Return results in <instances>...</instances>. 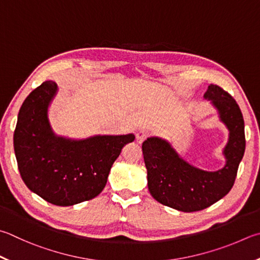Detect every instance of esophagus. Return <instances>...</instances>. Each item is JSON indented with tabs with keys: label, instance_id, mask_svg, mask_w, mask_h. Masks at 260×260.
<instances>
[{
	"label": "esophagus",
	"instance_id": "esophagus-1",
	"mask_svg": "<svg viewBox=\"0 0 260 260\" xmlns=\"http://www.w3.org/2000/svg\"><path fill=\"white\" fill-rule=\"evenodd\" d=\"M146 138H148V133L144 131H140L139 133H136V142L138 143H142L144 140H146Z\"/></svg>",
	"mask_w": 260,
	"mask_h": 260
}]
</instances>
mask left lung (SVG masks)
I'll return each instance as SVG.
<instances>
[{
  "mask_svg": "<svg viewBox=\"0 0 260 260\" xmlns=\"http://www.w3.org/2000/svg\"><path fill=\"white\" fill-rule=\"evenodd\" d=\"M205 99L211 101L230 131L223 168L201 171L183 160L171 143L160 138H149L142 144L151 196L160 204L184 212L208 208L228 194L245 150L244 120L237 101L214 84L208 86Z\"/></svg>",
  "mask_w": 260,
  "mask_h": 260,
  "instance_id": "obj_1",
  "label": "left lung"
}]
</instances>
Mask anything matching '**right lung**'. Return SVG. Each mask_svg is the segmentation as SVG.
I'll return each instance as SVG.
<instances>
[{
    "label": "right lung",
    "mask_w": 260,
    "mask_h": 260,
    "mask_svg": "<svg viewBox=\"0 0 260 260\" xmlns=\"http://www.w3.org/2000/svg\"><path fill=\"white\" fill-rule=\"evenodd\" d=\"M58 86L42 83L19 110L13 145L22 181L31 192L55 206H73L100 194L112 164L135 136L96 135L85 140L56 136L48 108Z\"/></svg>",
    "instance_id": "right-lung-1"
}]
</instances>
